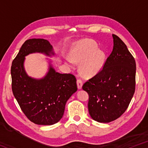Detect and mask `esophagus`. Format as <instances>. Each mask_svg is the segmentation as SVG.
Returning <instances> with one entry per match:
<instances>
[{
  "mask_svg": "<svg viewBox=\"0 0 148 148\" xmlns=\"http://www.w3.org/2000/svg\"><path fill=\"white\" fill-rule=\"evenodd\" d=\"M77 88L79 89H81L82 88V86H83V82L81 79H77Z\"/></svg>",
  "mask_w": 148,
  "mask_h": 148,
  "instance_id": "34e87169",
  "label": "esophagus"
}]
</instances>
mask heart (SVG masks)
Here are the masks:
<instances>
[{
    "label": "heart",
    "mask_w": 148,
    "mask_h": 148,
    "mask_svg": "<svg viewBox=\"0 0 148 148\" xmlns=\"http://www.w3.org/2000/svg\"><path fill=\"white\" fill-rule=\"evenodd\" d=\"M104 53L98 49L97 44L91 40L80 41L70 52V57L65 58L69 66L79 62V71L84 76H95L101 71L104 62Z\"/></svg>",
    "instance_id": "1"
}]
</instances>
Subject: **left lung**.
I'll list each match as a JSON object with an SVG mask.
<instances>
[{
    "label": "left lung",
    "instance_id": "8db88e82",
    "mask_svg": "<svg viewBox=\"0 0 148 148\" xmlns=\"http://www.w3.org/2000/svg\"><path fill=\"white\" fill-rule=\"evenodd\" d=\"M114 47L102 71L84 84L89 113L99 123L114 121L124 113L135 90L136 62L125 43L112 34Z\"/></svg>",
    "mask_w": 148,
    "mask_h": 148
}]
</instances>
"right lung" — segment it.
<instances>
[{
  "label": "right lung",
  "instance_id": "1",
  "mask_svg": "<svg viewBox=\"0 0 148 148\" xmlns=\"http://www.w3.org/2000/svg\"><path fill=\"white\" fill-rule=\"evenodd\" d=\"M42 53L49 57L56 56L47 40H27L12 62V88L15 98L25 115L37 125H51L60 121L68 100L77 90L76 79L71 74H61L46 58L48 69L41 78L30 76L25 69V57Z\"/></svg>",
  "mask_w": 148,
  "mask_h": 148
}]
</instances>
